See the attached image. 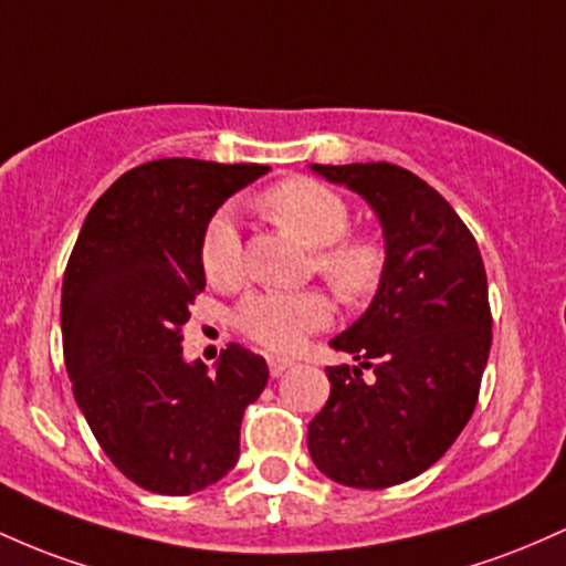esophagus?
I'll return each instance as SVG.
<instances>
[{
  "mask_svg": "<svg viewBox=\"0 0 566 566\" xmlns=\"http://www.w3.org/2000/svg\"><path fill=\"white\" fill-rule=\"evenodd\" d=\"M266 366H270V374L272 377H281L285 368L294 366V360L291 358H283V355H266Z\"/></svg>",
  "mask_w": 566,
  "mask_h": 566,
  "instance_id": "obj_1",
  "label": "esophagus"
}]
</instances>
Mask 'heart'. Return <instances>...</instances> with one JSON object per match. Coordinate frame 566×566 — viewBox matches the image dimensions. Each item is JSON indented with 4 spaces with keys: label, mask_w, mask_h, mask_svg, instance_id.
I'll return each instance as SVG.
<instances>
[{
    "label": "heart",
    "mask_w": 566,
    "mask_h": 566,
    "mask_svg": "<svg viewBox=\"0 0 566 566\" xmlns=\"http://www.w3.org/2000/svg\"><path fill=\"white\" fill-rule=\"evenodd\" d=\"M264 213L291 238L315 249L313 264L345 302H360L377 291L385 275V245L371 234H347L350 208L326 184L285 179L262 195ZM200 264L206 277L221 289L243 281V243L232 216L216 213L202 234ZM334 307L323 291H253L234 310V323L249 339L270 350L291 353L310 334L332 323Z\"/></svg>",
    "instance_id": "heart-1"
}]
</instances>
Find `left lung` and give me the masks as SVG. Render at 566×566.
<instances>
[{
  "mask_svg": "<svg viewBox=\"0 0 566 566\" xmlns=\"http://www.w3.org/2000/svg\"><path fill=\"white\" fill-rule=\"evenodd\" d=\"M310 168L377 213L385 275L366 313L332 339L358 366L326 368L332 396L307 449L336 484L396 486L441 460L479 401L492 347L484 262L454 208L401 165Z\"/></svg>",
  "mask_w": 566,
  "mask_h": 566,
  "instance_id": "1",
  "label": "left lung"
}]
</instances>
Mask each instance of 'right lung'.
I'll use <instances>...</instances> for the list:
<instances>
[{"label":"right lung","mask_w":566,"mask_h":566,"mask_svg":"<svg viewBox=\"0 0 566 566\" xmlns=\"http://www.w3.org/2000/svg\"><path fill=\"white\" fill-rule=\"evenodd\" d=\"M266 165L165 157L138 165L95 200L69 256L61 294L63 360L95 441L133 484L200 492L240 457L245 406L270 368L240 345L216 374L181 355L189 304L206 289L208 221Z\"/></svg>","instance_id":"1"}]
</instances>
